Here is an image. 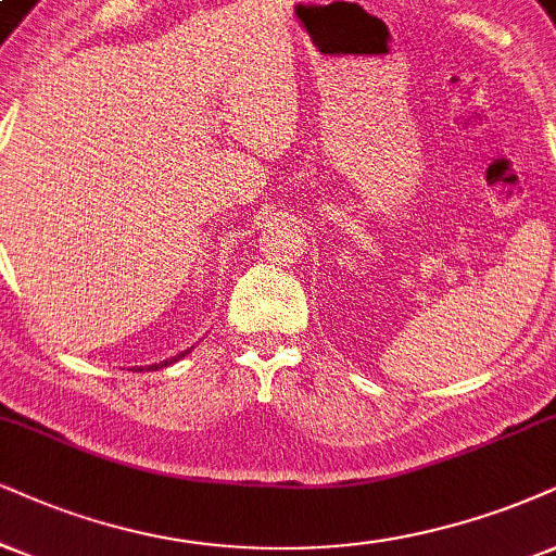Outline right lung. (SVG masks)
<instances>
[{"label": "right lung", "instance_id": "1", "mask_svg": "<svg viewBox=\"0 0 556 556\" xmlns=\"http://www.w3.org/2000/svg\"><path fill=\"white\" fill-rule=\"evenodd\" d=\"M190 351H193V348H188V351L185 353H177V355H173V358H167V361H162V363H154V366H147V368H162V366H169V363H175V361H180V358H185V355H188ZM136 371H143V368H136Z\"/></svg>", "mask_w": 556, "mask_h": 556}]
</instances>
